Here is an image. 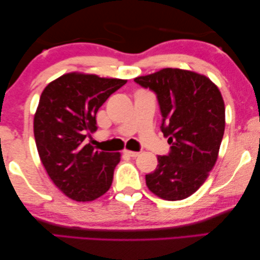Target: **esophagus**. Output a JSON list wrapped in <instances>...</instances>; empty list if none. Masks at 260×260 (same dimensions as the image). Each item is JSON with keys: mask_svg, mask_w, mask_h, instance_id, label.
Returning <instances> with one entry per match:
<instances>
[{"mask_svg": "<svg viewBox=\"0 0 260 260\" xmlns=\"http://www.w3.org/2000/svg\"><path fill=\"white\" fill-rule=\"evenodd\" d=\"M124 154L131 156V158H136V156H138V155H139V152H133V151L124 150Z\"/></svg>", "mask_w": 260, "mask_h": 260, "instance_id": "esophagus-1", "label": "esophagus"}]
</instances>
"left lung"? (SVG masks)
I'll use <instances>...</instances> for the list:
<instances>
[{
  "label": "left lung",
  "instance_id": "left-lung-1",
  "mask_svg": "<svg viewBox=\"0 0 260 260\" xmlns=\"http://www.w3.org/2000/svg\"><path fill=\"white\" fill-rule=\"evenodd\" d=\"M155 93L168 139L167 155L147 174L146 185L166 201H181L196 192L218 159L224 133V104L219 88L205 76L166 68L135 78Z\"/></svg>",
  "mask_w": 260,
  "mask_h": 260
}]
</instances>
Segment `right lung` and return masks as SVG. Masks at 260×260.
I'll use <instances>...</instances> for the list:
<instances>
[{
  "instance_id": "obj_1",
  "label": "right lung",
  "mask_w": 260,
  "mask_h": 260,
  "mask_svg": "<svg viewBox=\"0 0 260 260\" xmlns=\"http://www.w3.org/2000/svg\"><path fill=\"white\" fill-rule=\"evenodd\" d=\"M125 83L72 72L41 93L34 115L38 152L54 184L74 201H94L112 185L121 154L96 151L86 137L96 130L98 110Z\"/></svg>"
}]
</instances>
